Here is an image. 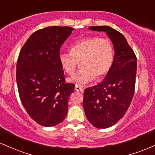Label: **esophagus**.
Returning <instances> with one entry per match:
<instances>
[{
  "label": "esophagus",
  "mask_w": 155,
  "mask_h": 155,
  "mask_svg": "<svg viewBox=\"0 0 155 155\" xmlns=\"http://www.w3.org/2000/svg\"><path fill=\"white\" fill-rule=\"evenodd\" d=\"M75 90L77 92H83L84 91V89L81 87V86H79V85H77L76 84L75 86Z\"/></svg>",
  "instance_id": "esophagus-1"
}]
</instances>
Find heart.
<instances>
[{
	"label": "heart",
	"instance_id": "heart-1",
	"mask_svg": "<svg viewBox=\"0 0 155 155\" xmlns=\"http://www.w3.org/2000/svg\"><path fill=\"white\" fill-rule=\"evenodd\" d=\"M71 52H61L59 60L69 75L74 74L80 63L81 68L71 78L74 82L84 84L95 79L104 78L111 69L114 61V47L109 40L87 37L70 47Z\"/></svg>",
	"mask_w": 155,
	"mask_h": 155
}]
</instances>
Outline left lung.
Returning a JSON list of instances; mask_svg holds the SVG:
<instances>
[{"mask_svg": "<svg viewBox=\"0 0 155 155\" xmlns=\"http://www.w3.org/2000/svg\"><path fill=\"white\" fill-rule=\"evenodd\" d=\"M111 39L114 57L102 82L85 89L83 106L89 122L97 128H108L124 117L134 95L137 59L124 36L109 26H91Z\"/></svg>", "mask_w": 155, "mask_h": 155, "instance_id": "8db88e82", "label": "left lung"}]
</instances>
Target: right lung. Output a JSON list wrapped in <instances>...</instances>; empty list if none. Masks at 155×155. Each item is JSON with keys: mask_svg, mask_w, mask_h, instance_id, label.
<instances>
[{"mask_svg": "<svg viewBox=\"0 0 155 155\" xmlns=\"http://www.w3.org/2000/svg\"><path fill=\"white\" fill-rule=\"evenodd\" d=\"M71 27L51 26L34 32L24 44L17 63L21 102L35 122L52 127L68 113V98L75 85L65 83L60 49L71 34Z\"/></svg>", "mask_w": 155, "mask_h": 155, "instance_id": "add662e5", "label": "right lung"}]
</instances>
